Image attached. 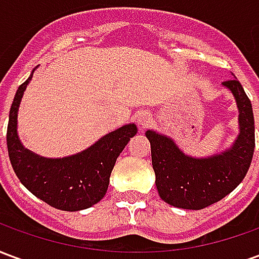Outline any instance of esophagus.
I'll return each instance as SVG.
<instances>
[{"instance_id": "esophagus-1", "label": "esophagus", "mask_w": 259, "mask_h": 259, "mask_svg": "<svg viewBox=\"0 0 259 259\" xmlns=\"http://www.w3.org/2000/svg\"><path fill=\"white\" fill-rule=\"evenodd\" d=\"M136 120H137V124H139V127L141 129H146L148 127L152 122V118L150 112H147V111H140V112L136 115Z\"/></svg>"}]
</instances>
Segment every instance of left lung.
Segmentation results:
<instances>
[{"label": "left lung", "mask_w": 259, "mask_h": 259, "mask_svg": "<svg viewBox=\"0 0 259 259\" xmlns=\"http://www.w3.org/2000/svg\"><path fill=\"white\" fill-rule=\"evenodd\" d=\"M222 85L233 94L239 109V136L230 148L195 158L182 151L169 136L155 130L146 132L158 194L169 205L183 209L212 205L232 193L250 168L255 147L252 105L237 79L223 81Z\"/></svg>", "instance_id": "8db88e82"}]
</instances>
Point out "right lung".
I'll use <instances>...</instances> for the list:
<instances>
[{
    "label": "right lung",
    "instance_id": "obj_1",
    "mask_svg": "<svg viewBox=\"0 0 259 259\" xmlns=\"http://www.w3.org/2000/svg\"><path fill=\"white\" fill-rule=\"evenodd\" d=\"M29 79L15 94L9 111L7 146L15 174L31 194L61 211H81L104 198L116 158L137 133L135 123L102 136L83 151L64 158H46L23 147L18 136V111Z\"/></svg>",
    "mask_w": 259,
    "mask_h": 259
}]
</instances>
